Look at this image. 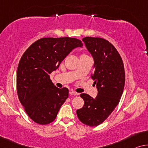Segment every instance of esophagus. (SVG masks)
<instances>
[{"label": "esophagus", "mask_w": 148, "mask_h": 148, "mask_svg": "<svg viewBox=\"0 0 148 148\" xmlns=\"http://www.w3.org/2000/svg\"><path fill=\"white\" fill-rule=\"evenodd\" d=\"M70 94L71 95H74V96H78V95H79V93L75 92V91H73V90L70 91Z\"/></svg>", "instance_id": "obj_1"}]
</instances>
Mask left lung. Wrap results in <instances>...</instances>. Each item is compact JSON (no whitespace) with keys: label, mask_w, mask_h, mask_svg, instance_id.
<instances>
[{"label":"left lung","mask_w":148,"mask_h":148,"mask_svg":"<svg viewBox=\"0 0 148 148\" xmlns=\"http://www.w3.org/2000/svg\"><path fill=\"white\" fill-rule=\"evenodd\" d=\"M82 41L94 59L95 70L91 77L98 95L93 99L86 93L80 94L84 104L76 113L82 123L97 126L107 119L119 103L125 82L124 65L120 54L109 41L91 37Z\"/></svg>","instance_id":"obj_1"}]
</instances>
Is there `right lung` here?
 <instances>
[{
    "instance_id": "obj_1",
    "label": "right lung",
    "mask_w": 148,
    "mask_h": 148,
    "mask_svg": "<svg viewBox=\"0 0 148 148\" xmlns=\"http://www.w3.org/2000/svg\"><path fill=\"white\" fill-rule=\"evenodd\" d=\"M82 45L76 38L44 37L23 54L16 72V90L26 113L34 122L47 125L55 120L69 91L65 87L57 88L49 74L72 49Z\"/></svg>"
}]
</instances>
